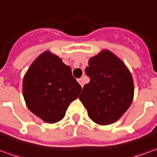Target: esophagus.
I'll return each instance as SVG.
<instances>
[{
    "label": "esophagus",
    "mask_w": 157,
    "mask_h": 157,
    "mask_svg": "<svg viewBox=\"0 0 157 157\" xmlns=\"http://www.w3.org/2000/svg\"><path fill=\"white\" fill-rule=\"evenodd\" d=\"M77 82H79V84H80V85L82 86H82H84V83H85V82H84V80H83V78L78 79V80H77Z\"/></svg>",
    "instance_id": "34e87169"
}]
</instances>
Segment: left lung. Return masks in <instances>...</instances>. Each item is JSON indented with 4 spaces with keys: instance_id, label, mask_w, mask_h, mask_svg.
Segmentation results:
<instances>
[{
    "instance_id": "8db88e82",
    "label": "left lung",
    "mask_w": 157,
    "mask_h": 157,
    "mask_svg": "<svg viewBox=\"0 0 157 157\" xmlns=\"http://www.w3.org/2000/svg\"><path fill=\"white\" fill-rule=\"evenodd\" d=\"M85 71L90 82L84 86L79 98L89 118L100 125L118 120L134 98V82L124 63L104 49L89 59Z\"/></svg>"
}]
</instances>
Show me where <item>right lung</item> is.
Returning <instances> with one entry per match:
<instances>
[{
    "label": "right lung",
    "mask_w": 157,
    "mask_h": 157,
    "mask_svg": "<svg viewBox=\"0 0 157 157\" xmlns=\"http://www.w3.org/2000/svg\"><path fill=\"white\" fill-rule=\"evenodd\" d=\"M82 86L71 68L49 51L33 62L22 82V93L31 112L48 124L61 120L70 103L77 98Z\"/></svg>",
    "instance_id": "obj_1"
}]
</instances>
